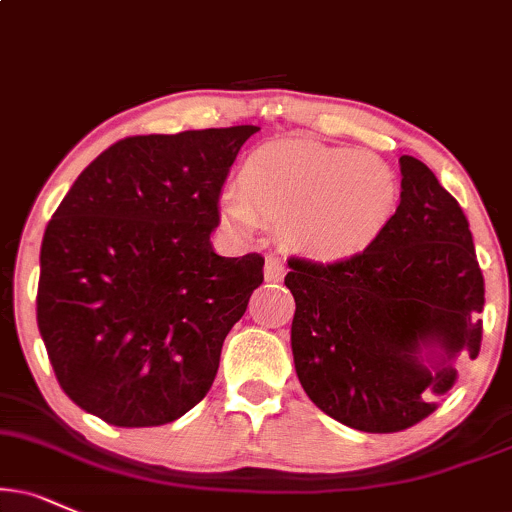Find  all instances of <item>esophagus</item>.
<instances>
[{"label": "esophagus", "instance_id": "obj_1", "mask_svg": "<svg viewBox=\"0 0 512 512\" xmlns=\"http://www.w3.org/2000/svg\"><path fill=\"white\" fill-rule=\"evenodd\" d=\"M285 273H287L285 263H282L280 258L270 256L268 261H266V280H268V282H280L282 277H285Z\"/></svg>", "mask_w": 512, "mask_h": 512}]
</instances>
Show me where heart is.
Masks as SVG:
<instances>
[{
    "label": "heart",
    "instance_id": "obj_1",
    "mask_svg": "<svg viewBox=\"0 0 512 512\" xmlns=\"http://www.w3.org/2000/svg\"><path fill=\"white\" fill-rule=\"evenodd\" d=\"M239 189L220 199V218L251 232L258 216L282 223L285 239L315 261L363 254L399 206V180L365 151L308 140L263 144L239 168Z\"/></svg>",
    "mask_w": 512,
    "mask_h": 512
}]
</instances>
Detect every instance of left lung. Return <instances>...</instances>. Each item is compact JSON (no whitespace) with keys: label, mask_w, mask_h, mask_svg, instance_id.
Returning a JSON list of instances; mask_svg holds the SVG:
<instances>
[{"label":"left lung","mask_w":512,"mask_h":512,"mask_svg":"<svg viewBox=\"0 0 512 512\" xmlns=\"http://www.w3.org/2000/svg\"><path fill=\"white\" fill-rule=\"evenodd\" d=\"M401 204L375 244L337 263L289 258L292 353L315 406L346 427L401 432L456 384L482 346L484 277L463 208L401 156Z\"/></svg>","instance_id":"8db88e82"}]
</instances>
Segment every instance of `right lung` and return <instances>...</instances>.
<instances>
[{
    "mask_svg": "<svg viewBox=\"0 0 512 512\" xmlns=\"http://www.w3.org/2000/svg\"><path fill=\"white\" fill-rule=\"evenodd\" d=\"M261 128L137 135L78 175L44 230L37 327L61 389L116 427L178 420L216 380L263 256H218V199Z\"/></svg>",
    "mask_w": 512,
    "mask_h": 512,
    "instance_id": "obj_1",
    "label": "right lung"
}]
</instances>
